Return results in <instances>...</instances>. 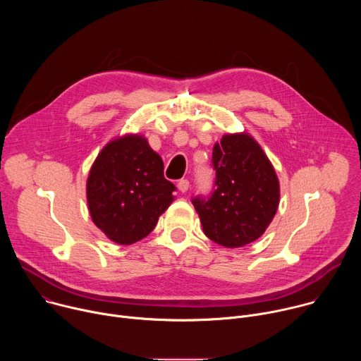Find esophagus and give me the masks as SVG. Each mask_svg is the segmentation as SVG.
<instances>
[{
    "label": "esophagus",
    "instance_id": "1",
    "mask_svg": "<svg viewBox=\"0 0 361 361\" xmlns=\"http://www.w3.org/2000/svg\"><path fill=\"white\" fill-rule=\"evenodd\" d=\"M177 188H178V191H181V192L188 191V188H190V183H188V180H180V181H178V184H177Z\"/></svg>",
    "mask_w": 361,
    "mask_h": 361
}]
</instances>
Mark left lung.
I'll use <instances>...</instances> for the list:
<instances>
[{"mask_svg": "<svg viewBox=\"0 0 361 361\" xmlns=\"http://www.w3.org/2000/svg\"><path fill=\"white\" fill-rule=\"evenodd\" d=\"M213 167L216 190L209 198H192L202 231L223 247H244L260 238L276 216L280 202L276 170L247 133L226 134L214 144Z\"/></svg>", "mask_w": 361, "mask_h": 361, "instance_id": "obj_1", "label": "left lung"}]
</instances>
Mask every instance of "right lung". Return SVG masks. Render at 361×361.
<instances>
[{
    "label": "right lung",
    "mask_w": 361,
    "mask_h": 361,
    "mask_svg": "<svg viewBox=\"0 0 361 361\" xmlns=\"http://www.w3.org/2000/svg\"><path fill=\"white\" fill-rule=\"evenodd\" d=\"M147 138L126 134L99 151L87 178L92 223L111 241L130 245L147 237L174 201L176 185Z\"/></svg>",
    "instance_id": "1"
}]
</instances>
